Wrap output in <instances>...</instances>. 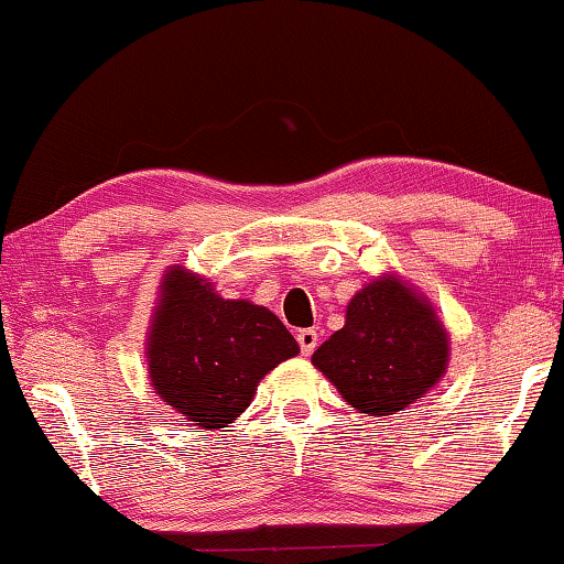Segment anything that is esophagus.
I'll list each match as a JSON object with an SVG mask.
<instances>
[{"label": "esophagus", "mask_w": 564, "mask_h": 564, "mask_svg": "<svg viewBox=\"0 0 564 564\" xmlns=\"http://www.w3.org/2000/svg\"><path fill=\"white\" fill-rule=\"evenodd\" d=\"M296 341H299V347H301V355L308 357L311 351L318 347V334H316V329H299Z\"/></svg>", "instance_id": "esophagus-1"}]
</instances>
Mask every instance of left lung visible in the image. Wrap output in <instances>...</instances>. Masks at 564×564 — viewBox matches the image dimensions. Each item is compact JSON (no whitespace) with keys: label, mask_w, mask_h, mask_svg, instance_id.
Masks as SVG:
<instances>
[{"label":"left lung","mask_w":564,"mask_h":564,"mask_svg":"<svg viewBox=\"0 0 564 564\" xmlns=\"http://www.w3.org/2000/svg\"><path fill=\"white\" fill-rule=\"evenodd\" d=\"M451 336L423 293L382 273L347 304V318L314 351L311 362L351 408L365 415H398L443 380Z\"/></svg>","instance_id":"1"}]
</instances>
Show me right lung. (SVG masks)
<instances>
[{
  "instance_id": "add662e5",
  "label": "right lung",
  "mask_w": 564,
  "mask_h": 564,
  "mask_svg": "<svg viewBox=\"0 0 564 564\" xmlns=\"http://www.w3.org/2000/svg\"><path fill=\"white\" fill-rule=\"evenodd\" d=\"M151 388L197 427H225L253 402L258 382L299 344L281 318L246 299H223L184 265L166 268L147 334Z\"/></svg>"
}]
</instances>
